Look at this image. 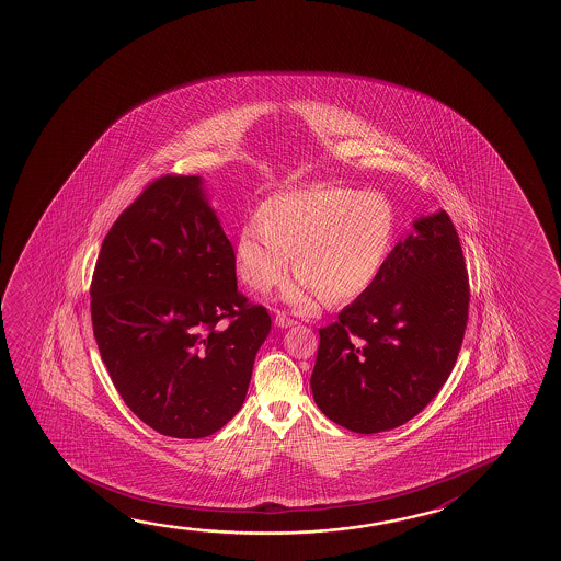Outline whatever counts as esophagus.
Segmentation results:
<instances>
[{
	"instance_id": "esophagus-1",
	"label": "esophagus",
	"mask_w": 561,
	"mask_h": 561,
	"mask_svg": "<svg viewBox=\"0 0 561 561\" xmlns=\"http://www.w3.org/2000/svg\"><path fill=\"white\" fill-rule=\"evenodd\" d=\"M297 324V320L291 319L289 314L285 311H277L276 312V327L279 328H289L295 327Z\"/></svg>"
}]
</instances>
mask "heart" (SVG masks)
Listing matches in <instances>:
<instances>
[{"mask_svg": "<svg viewBox=\"0 0 561 561\" xmlns=\"http://www.w3.org/2000/svg\"><path fill=\"white\" fill-rule=\"evenodd\" d=\"M394 239V209L385 194L337 184L285 190L264 199L256 224L234 239V270L250 289L282 285L294 259L299 282L289 297L309 305L354 299L371 287Z\"/></svg>", "mask_w": 561, "mask_h": 561, "instance_id": "b5f03b06", "label": "heart"}]
</instances>
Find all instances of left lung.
<instances>
[{
  "mask_svg": "<svg viewBox=\"0 0 561 561\" xmlns=\"http://www.w3.org/2000/svg\"><path fill=\"white\" fill-rule=\"evenodd\" d=\"M414 227L371 287L319 330L312 397L350 432H388L412 420L457 363L470 307L460 239L447 211Z\"/></svg>",
  "mask_w": 561,
  "mask_h": 561,
  "instance_id": "left-lung-1",
  "label": "left lung"
}]
</instances>
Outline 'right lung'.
<instances>
[{
	"label": "right lung",
	"instance_id": "right-lung-1",
	"mask_svg": "<svg viewBox=\"0 0 561 561\" xmlns=\"http://www.w3.org/2000/svg\"><path fill=\"white\" fill-rule=\"evenodd\" d=\"M199 176L164 174L114 221L91 320L114 387L161 435L199 439L241 410L272 319L237 289L234 250Z\"/></svg>",
	"mask_w": 561,
	"mask_h": 561
}]
</instances>
